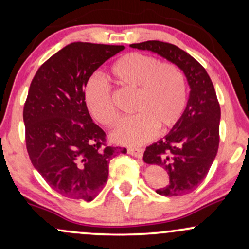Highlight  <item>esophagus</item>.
I'll use <instances>...</instances> for the list:
<instances>
[{
  "label": "esophagus",
  "instance_id": "esophagus-1",
  "mask_svg": "<svg viewBox=\"0 0 249 249\" xmlns=\"http://www.w3.org/2000/svg\"><path fill=\"white\" fill-rule=\"evenodd\" d=\"M127 153L131 154V156L137 157V158H142L144 151H142V148H139V147H128Z\"/></svg>",
  "mask_w": 249,
  "mask_h": 249
}]
</instances>
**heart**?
<instances>
[{
  "label": "heart",
  "mask_w": 249,
  "mask_h": 249,
  "mask_svg": "<svg viewBox=\"0 0 249 249\" xmlns=\"http://www.w3.org/2000/svg\"><path fill=\"white\" fill-rule=\"evenodd\" d=\"M118 87L136 91L133 111L111 132L113 142L139 146L152 139L157 128L172 127L187 104L185 73L173 63H159L152 56L130 53L117 59L110 71ZM85 104L97 122L112 125L117 119L111 89L101 79H91L84 90Z\"/></svg>",
  "instance_id": "obj_1"
}]
</instances>
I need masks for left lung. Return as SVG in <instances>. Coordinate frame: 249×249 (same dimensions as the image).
<instances>
[{"instance_id":"1","label":"left lung","mask_w":249,"mask_h":249,"mask_svg":"<svg viewBox=\"0 0 249 249\" xmlns=\"http://www.w3.org/2000/svg\"><path fill=\"white\" fill-rule=\"evenodd\" d=\"M131 48L148 50L178 65L186 76L190 96L179 122L164 138L144 152L146 164L160 165L170 181L156 191L165 196L191 193L206 178L219 147L220 105L205 68L177 45L160 41L134 43Z\"/></svg>"}]
</instances>
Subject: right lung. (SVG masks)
I'll use <instances>...</instances> for the list:
<instances>
[{
    "label": "right lung",
    "mask_w": 249,
    "mask_h": 249,
    "mask_svg": "<svg viewBox=\"0 0 249 249\" xmlns=\"http://www.w3.org/2000/svg\"><path fill=\"white\" fill-rule=\"evenodd\" d=\"M124 45L75 42L37 70L23 108L30 160L49 184L67 198L91 201L107 181L108 162L126 148L105 145L84 101L89 78Z\"/></svg>",
    "instance_id": "obj_1"
}]
</instances>
